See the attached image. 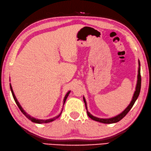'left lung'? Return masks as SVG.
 <instances>
[{
	"label": "left lung",
	"mask_w": 151,
	"mask_h": 151,
	"mask_svg": "<svg viewBox=\"0 0 151 151\" xmlns=\"http://www.w3.org/2000/svg\"><path fill=\"white\" fill-rule=\"evenodd\" d=\"M140 62L139 60V69H138V76H137V85H136V89H135V91L134 93V95H133L132 101H131L130 104H129V106H127L126 109H125L123 112H122L120 114H118V116H115V117L111 118H107V119H103V118H99L95 117L93 115L91 114L87 111V103L86 101H85V99L83 97V101L85 102V108H86L87 110V115L89 116V117L90 118H91L92 120H95L96 122H101V123L103 124H113V123H116L119 121H120L122 118L126 116L127 113L129 112V111L131 110V109L133 107V104L135 102L136 100H137L138 96L139 95V93H140V91H141V72H140Z\"/></svg>",
	"instance_id": "obj_1"
}]
</instances>
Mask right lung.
<instances>
[{
  "mask_svg": "<svg viewBox=\"0 0 151 151\" xmlns=\"http://www.w3.org/2000/svg\"><path fill=\"white\" fill-rule=\"evenodd\" d=\"M10 87L11 92H12V94L13 98H14V101H15V102H16L17 106H18L19 110H21V112H22L23 114H24L25 116H26V117H27L28 119H29V120H30L31 122H34V123H37V124H46V123H49V122H52V121H54V120H55L56 119L58 118V117H60V116L62 112H61V113L59 115H58L57 116H56V117L53 118L49 119V120H39V119H36V118H35L31 117V116H30L29 114H27L26 112H25V111L24 110V109H22V106H21V105L19 104V103L18 102V100H17L16 98V96H15V95H14V91H13V90H12V86H11V85H10ZM70 93V91H68V92L67 93L66 95V96H65V97H64V103H65V102H66V99H67V97L68 96V95H69Z\"/></svg>",
  "mask_w": 151,
  "mask_h": 151,
  "instance_id": "1",
  "label": "right lung"
}]
</instances>
